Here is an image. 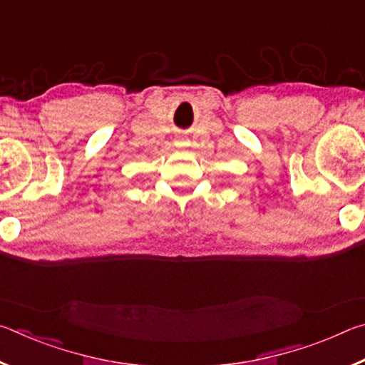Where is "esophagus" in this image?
<instances>
[{"mask_svg": "<svg viewBox=\"0 0 365 365\" xmlns=\"http://www.w3.org/2000/svg\"><path fill=\"white\" fill-rule=\"evenodd\" d=\"M174 143H175V146H178V148H185V146L190 145V140L183 138V137H178V138H175Z\"/></svg>", "mask_w": 365, "mask_h": 365, "instance_id": "obj_1", "label": "esophagus"}]
</instances>
